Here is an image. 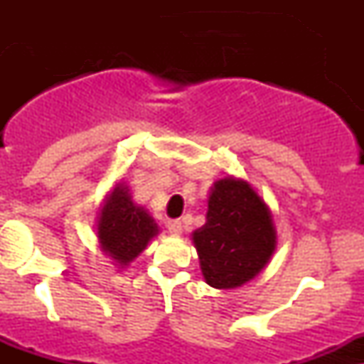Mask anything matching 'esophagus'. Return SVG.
<instances>
[{
  "label": "esophagus",
  "mask_w": 364,
  "mask_h": 364,
  "mask_svg": "<svg viewBox=\"0 0 364 364\" xmlns=\"http://www.w3.org/2000/svg\"><path fill=\"white\" fill-rule=\"evenodd\" d=\"M167 229L172 236H179V234L183 232V223L179 222V220H171V222L167 223Z\"/></svg>",
  "instance_id": "esophagus-1"
}]
</instances>
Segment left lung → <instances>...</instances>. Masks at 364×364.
<instances>
[{
	"label": "left lung",
	"instance_id": "left-lung-1",
	"mask_svg": "<svg viewBox=\"0 0 364 364\" xmlns=\"http://www.w3.org/2000/svg\"><path fill=\"white\" fill-rule=\"evenodd\" d=\"M205 284L237 289L253 280L277 248L269 205L248 181L225 176L213 183L205 223L192 232Z\"/></svg>",
	"mask_w": 364,
	"mask_h": 364
}]
</instances>
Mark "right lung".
I'll list each match as a JSON object with an SVG mask.
<instances>
[{
    "instance_id": "1",
    "label": "right lung",
    "mask_w": 364,
    "mask_h": 364,
    "mask_svg": "<svg viewBox=\"0 0 364 364\" xmlns=\"http://www.w3.org/2000/svg\"><path fill=\"white\" fill-rule=\"evenodd\" d=\"M159 232V225L148 209L134 203L130 188L124 183H116L105 196L97 218L100 250L123 269L141 255Z\"/></svg>"
}]
</instances>
